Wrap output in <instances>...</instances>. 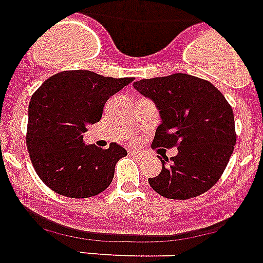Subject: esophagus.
Returning <instances> with one entry per match:
<instances>
[{
    "instance_id": "obj_1",
    "label": "esophagus",
    "mask_w": 263,
    "mask_h": 263,
    "mask_svg": "<svg viewBox=\"0 0 263 263\" xmlns=\"http://www.w3.org/2000/svg\"><path fill=\"white\" fill-rule=\"evenodd\" d=\"M131 154L132 155L140 156V155H144V151H140V149H134V151H131Z\"/></svg>"
}]
</instances>
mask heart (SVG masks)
Masks as SVG:
<instances>
[{
    "label": "heart",
    "instance_id": "obj_1",
    "mask_svg": "<svg viewBox=\"0 0 263 263\" xmlns=\"http://www.w3.org/2000/svg\"><path fill=\"white\" fill-rule=\"evenodd\" d=\"M132 140H134V142H136V140H138V139H136V138H132Z\"/></svg>",
    "mask_w": 263,
    "mask_h": 263
}]
</instances>
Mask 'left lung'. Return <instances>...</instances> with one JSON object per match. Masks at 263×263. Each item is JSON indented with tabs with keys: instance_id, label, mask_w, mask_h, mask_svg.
I'll list each match as a JSON object with an SVG mask.
<instances>
[{
	"instance_id": "8db88e82",
	"label": "left lung",
	"mask_w": 263,
	"mask_h": 263,
	"mask_svg": "<svg viewBox=\"0 0 263 263\" xmlns=\"http://www.w3.org/2000/svg\"><path fill=\"white\" fill-rule=\"evenodd\" d=\"M134 87L155 101L160 112L152 148L178 147V155L164 156L162 171L148 179L149 186L159 195L179 200L209 191L237 142L229 101L210 81L186 73L144 79Z\"/></svg>"
}]
</instances>
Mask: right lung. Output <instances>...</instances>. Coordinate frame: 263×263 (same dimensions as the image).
<instances>
[{
  "label": "right lung",
  "mask_w": 263,
  "mask_h": 263,
  "mask_svg": "<svg viewBox=\"0 0 263 263\" xmlns=\"http://www.w3.org/2000/svg\"><path fill=\"white\" fill-rule=\"evenodd\" d=\"M134 80L64 70L33 93L26 147L39 178L54 193L80 199L111 184L115 165L127 151L116 143L105 149L85 145L83 134L88 124L100 120L108 99Z\"/></svg>",
  "instance_id": "add662e5"
}]
</instances>
